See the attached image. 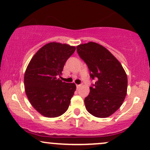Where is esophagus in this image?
I'll use <instances>...</instances> for the list:
<instances>
[{
	"instance_id": "34e87169",
	"label": "esophagus",
	"mask_w": 150,
	"mask_h": 150,
	"mask_svg": "<svg viewBox=\"0 0 150 150\" xmlns=\"http://www.w3.org/2000/svg\"><path fill=\"white\" fill-rule=\"evenodd\" d=\"M82 87V85H77V88L79 89Z\"/></svg>"
}]
</instances>
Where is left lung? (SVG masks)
<instances>
[{
	"label": "left lung",
	"mask_w": 150,
	"mask_h": 150,
	"mask_svg": "<svg viewBox=\"0 0 150 150\" xmlns=\"http://www.w3.org/2000/svg\"><path fill=\"white\" fill-rule=\"evenodd\" d=\"M79 56L88 65L92 79H96L85 98L89 113L100 118L110 117L124 102L127 76L121 63L108 49L94 42L77 46Z\"/></svg>",
	"instance_id": "1"
}]
</instances>
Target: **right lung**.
Segmentation results:
<instances>
[{"label":"right lung","instance_id":"obj_1","mask_svg":"<svg viewBox=\"0 0 150 150\" xmlns=\"http://www.w3.org/2000/svg\"><path fill=\"white\" fill-rule=\"evenodd\" d=\"M75 46L52 42L45 44L32 57L24 75L25 91L35 109L46 117H56L67 111L76 90L75 83L62 82L64 65Z\"/></svg>","mask_w":150,"mask_h":150}]
</instances>
